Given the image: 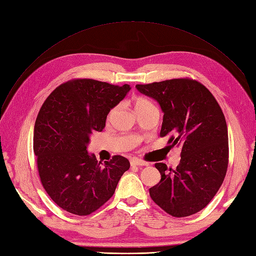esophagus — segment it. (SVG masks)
Returning a JSON list of instances; mask_svg holds the SVG:
<instances>
[{
    "instance_id": "1",
    "label": "esophagus",
    "mask_w": 256,
    "mask_h": 256,
    "mask_svg": "<svg viewBox=\"0 0 256 256\" xmlns=\"http://www.w3.org/2000/svg\"><path fill=\"white\" fill-rule=\"evenodd\" d=\"M130 164L131 166H148V164L144 160H138V158H132V160H130Z\"/></svg>"
}]
</instances>
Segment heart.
Wrapping results in <instances>:
<instances>
[{"instance_id":"heart-1","label":"heart","mask_w":256,"mask_h":256,"mask_svg":"<svg viewBox=\"0 0 256 256\" xmlns=\"http://www.w3.org/2000/svg\"><path fill=\"white\" fill-rule=\"evenodd\" d=\"M134 103L136 111H139V110H142V108H145L155 106L153 104V102L148 100V98H145V96H136L134 100ZM113 113H114V110H112V111L108 113V118L113 115Z\"/></svg>"}]
</instances>
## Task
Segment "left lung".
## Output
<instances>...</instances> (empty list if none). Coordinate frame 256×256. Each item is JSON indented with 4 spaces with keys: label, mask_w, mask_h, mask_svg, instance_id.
I'll return each instance as SVG.
<instances>
[{
    "label": "left lung",
    "mask_w": 256,
    "mask_h": 256,
    "mask_svg": "<svg viewBox=\"0 0 256 256\" xmlns=\"http://www.w3.org/2000/svg\"><path fill=\"white\" fill-rule=\"evenodd\" d=\"M136 89L155 99L164 112L160 136L181 146L176 169L155 164L160 183L150 196L174 218L202 210L216 196L228 167V132L216 99L202 82L188 78L138 84Z\"/></svg>",
    "instance_id": "8db88e82"
}]
</instances>
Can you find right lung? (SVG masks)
Segmentation results:
<instances>
[{"label":"right lung","instance_id":"add662e5","mask_svg":"<svg viewBox=\"0 0 256 256\" xmlns=\"http://www.w3.org/2000/svg\"><path fill=\"white\" fill-rule=\"evenodd\" d=\"M130 86L92 78H74L47 96L34 125L33 150L44 190L72 214L89 216L114 194L130 167L115 155L102 164L89 155V136L102 131L108 112L125 98Z\"/></svg>","mask_w":256,"mask_h":256}]
</instances>
